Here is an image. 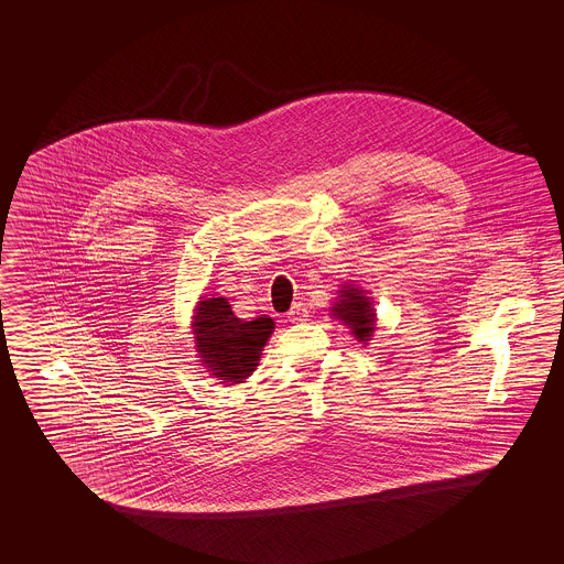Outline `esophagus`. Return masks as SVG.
Returning a JSON list of instances; mask_svg holds the SVG:
<instances>
[{
	"instance_id": "obj_1",
	"label": "esophagus",
	"mask_w": 564,
	"mask_h": 564,
	"mask_svg": "<svg viewBox=\"0 0 564 564\" xmlns=\"http://www.w3.org/2000/svg\"><path fill=\"white\" fill-rule=\"evenodd\" d=\"M307 318V307L304 304H293L290 312H288V321L290 323H302Z\"/></svg>"
}]
</instances>
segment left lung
<instances>
[{
    "label": "left lung",
    "instance_id": "8db88e82",
    "mask_svg": "<svg viewBox=\"0 0 564 564\" xmlns=\"http://www.w3.org/2000/svg\"><path fill=\"white\" fill-rule=\"evenodd\" d=\"M333 312L345 325L351 326L358 341H370L375 330V310L370 306V300L361 295V291L343 288L341 300L339 304H335Z\"/></svg>",
    "mask_w": 564,
    "mask_h": 564
}]
</instances>
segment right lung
<instances>
[{"label": "right lung", "instance_id": "add662e5", "mask_svg": "<svg viewBox=\"0 0 564 564\" xmlns=\"http://www.w3.org/2000/svg\"><path fill=\"white\" fill-rule=\"evenodd\" d=\"M194 339L198 354L227 384L243 382L257 370L262 347L273 333V318L243 321L234 314L225 297L203 300L194 316Z\"/></svg>", "mask_w": 564, "mask_h": 564}]
</instances>
